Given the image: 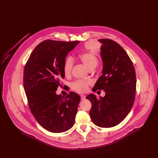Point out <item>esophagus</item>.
Masks as SVG:
<instances>
[{
  "label": "esophagus",
  "mask_w": 158,
  "mask_h": 158,
  "mask_svg": "<svg viewBox=\"0 0 158 158\" xmlns=\"http://www.w3.org/2000/svg\"><path fill=\"white\" fill-rule=\"evenodd\" d=\"M80 97H81V99H82V100H84V99H85V96L84 95H81Z\"/></svg>",
  "instance_id": "obj_1"
}]
</instances>
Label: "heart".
<instances>
[{"label": "heart", "instance_id": "1", "mask_svg": "<svg viewBox=\"0 0 158 158\" xmlns=\"http://www.w3.org/2000/svg\"><path fill=\"white\" fill-rule=\"evenodd\" d=\"M80 59L83 63L88 66L89 69H93L98 63V59L92 52H84L79 55ZM73 66V60L70 56L64 59L63 70L65 76H69ZM89 85V81L86 80H76L71 84V88L78 93H83L87 91Z\"/></svg>", "mask_w": 158, "mask_h": 158}]
</instances>
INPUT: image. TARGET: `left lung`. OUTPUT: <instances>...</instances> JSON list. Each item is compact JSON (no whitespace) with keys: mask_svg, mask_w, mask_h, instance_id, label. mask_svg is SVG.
<instances>
[{"mask_svg":"<svg viewBox=\"0 0 158 158\" xmlns=\"http://www.w3.org/2000/svg\"><path fill=\"white\" fill-rule=\"evenodd\" d=\"M98 41L102 44L103 70L92 91L103 89L106 95L98 99L91 94L86 99L92 103L89 116L92 122L99 127L110 128L122 122L132 107L136 73L130 57L120 45L109 39Z\"/></svg>","mask_w":158,"mask_h":158,"instance_id":"1","label":"left lung"}]
</instances>
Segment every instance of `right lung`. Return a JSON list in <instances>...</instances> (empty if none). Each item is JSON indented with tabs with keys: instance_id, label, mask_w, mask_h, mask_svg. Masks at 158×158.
<instances>
[{
	"instance_id": "add662e5",
	"label": "right lung",
	"mask_w": 158,
	"mask_h": 158,
	"mask_svg": "<svg viewBox=\"0 0 158 158\" xmlns=\"http://www.w3.org/2000/svg\"><path fill=\"white\" fill-rule=\"evenodd\" d=\"M79 41L45 40L34 49L23 71V87L36 121L46 130L63 132L73 127L80 96L71 92L66 96L56 91L64 78L63 66L69 52Z\"/></svg>"
}]
</instances>
